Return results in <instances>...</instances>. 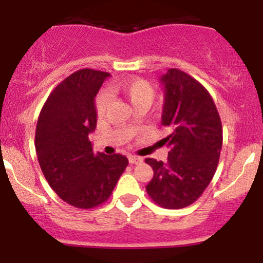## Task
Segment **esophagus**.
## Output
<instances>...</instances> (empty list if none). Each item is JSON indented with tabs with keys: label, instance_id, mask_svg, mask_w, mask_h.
<instances>
[{
	"label": "esophagus",
	"instance_id": "34e87169",
	"mask_svg": "<svg viewBox=\"0 0 263 263\" xmlns=\"http://www.w3.org/2000/svg\"><path fill=\"white\" fill-rule=\"evenodd\" d=\"M128 161L131 164H141V163L143 162V158H142V157H138V156H129Z\"/></svg>",
	"mask_w": 263,
	"mask_h": 263
}]
</instances>
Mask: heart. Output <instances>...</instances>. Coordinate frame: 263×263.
<instances>
[{
  "label": "heart",
  "mask_w": 263,
  "mask_h": 263,
  "mask_svg": "<svg viewBox=\"0 0 263 263\" xmlns=\"http://www.w3.org/2000/svg\"><path fill=\"white\" fill-rule=\"evenodd\" d=\"M112 89L116 92L121 93L125 99H127L129 104L136 107H147L152 105L156 96V90L148 80L142 78H134L120 81L112 85ZM110 106V98L106 92L98 93L95 99V111L98 116H104Z\"/></svg>",
  "instance_id": "obj_1"
}]
</instances>
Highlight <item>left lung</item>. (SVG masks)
Masks as SVG:
<instances>
[{
	"mask_svg": "<svg viewBox=\"0 0 263 263\" xmlns=\"http://www.w3.org/2000/svg\"><path fill=\"white\" fill-rule=\"evenodd\" d=\"M165 99L162 123L170 128L167 162L146 158L152 167L147 194L159 206L182 209L200 197L209 185L220 158L222 125L218 108L205 87L179 69L161 78Z\"/></svg>",
	"mask_w": 263,
	"mask_h": 263,
	"instance_id": "left-lung-1",
	"label": "left lung"
}]
</instances>
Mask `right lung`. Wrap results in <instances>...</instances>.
Returning <instances> with one entry per match:
<instances>
[{
    "label": "right lung",
    "instance_id": "right-lung-1",
    "mask_svg": "<svg viewBox=\"0 0 263 263\" xmlns=\"http://www.w3.org/2000/svg\"><path fill=\"white\" fill-rule=\"evenodd\" d=\"M106 71L80 69L48 96L35 128V152L45 179L78 209L104 204L128 164L122 155L93 153L89 134L96 127L93 98Z\"/></svg>",
    "mask_w": 263,
    "mask_h": 263
}]
</instances>
